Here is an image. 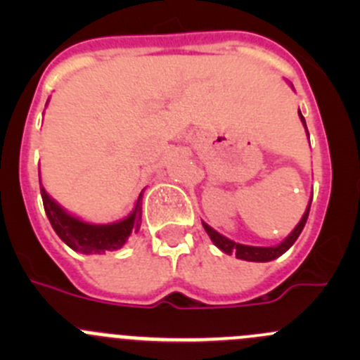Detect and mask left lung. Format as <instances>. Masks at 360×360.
<instances>
[{
  "label": "left lung",
  "mask_w": 360,
  "mask_h": 360,
  "mask_svg": "<svg viewBox=\"0 0 360 360\" xmlns=\"http://www.w3.org/2000/svg\"><path fill=\"white\" fill-rule=\"evenodd\" d=\"M300 116H301V122L304 123V118H303V115H301V111H300ZM304 129H307V123H304ZM307 132H308V130H307ZM310 205H311V202L308 203L307 212L303 214V217H301V221H300V223H297V226L292 230V233L289 235V237L285 238V240L282 242V244L274 245V248H252V245L235 244L233 240H230V238L223 237V235L217 233L216 230H212V228H210L209 224H205V223H202V224H203V228H205L207 233H209L210 240H212L214 244H216L221 250H223V252H226V254L235 252V256H237L238 259L256 261V263H264V261H271V259H275V257L282 256V254H284L285 250L291 248L294 242L297 240V237H300V233H301V231H303L304 223H307V219H308Z\"/></svg>",
  "instance_id": "obj_1"
}]
</instances>
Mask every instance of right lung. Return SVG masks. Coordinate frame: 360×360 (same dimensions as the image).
<instances>
[{"instance_id": "right-lung-1", "label": "right lung", "mask_w": 360, "mask_h": 360, "mask_svg": "<svg viewBox=\"0 0 360 360\" xmlns=\"http://www.w3.org/2000/svg\"><path fill=\"white\" fill-rule=\"evenodd\" d=\"M43 207L50 224L59 235L60 240L68 244L72 250L83 254H104L108 250H118L130 237V233H137L141 226V210H143V193L137 198L132 214L123 221L112 224H89L72 217L66 210L60 209L52 198L46 195L41 186Z\"/></svg>"}]
</instances>
